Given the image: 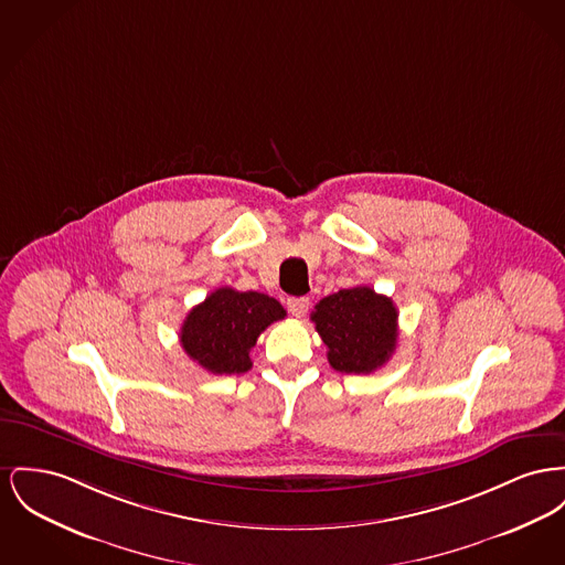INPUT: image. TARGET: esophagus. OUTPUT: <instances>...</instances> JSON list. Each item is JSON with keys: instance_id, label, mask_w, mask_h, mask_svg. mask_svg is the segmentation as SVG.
<instances>
[{"instance_id": "34e87169", "label": "esophagus", "mask_w": 565, "mask_h": 565, "mask_svg": "<svg viewBox=\"0 0 565 565\" xmlns=\"http://www.w3.org/2000/svg\"><path fill=\"white\" fill-rule=\"evenodd\" d=\"M288 311L295 316V318H302L309 309V299H288Z\"/></svg>"}]
</instances>
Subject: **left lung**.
I'll list each match as a JSON object with an SVG mask.
<instances>
[{
  "label": "left lung",
  "instance_id": "8db88e82",
  "mask_svg": "<svg viewBox=\"0 0 565 565\" xmlns=\"http://www.w3.org/2000/svg\"><path fill=\"white\" fill-rule=\"evenodd\" d=\"M397 307L369 286L339 290L316 305L311 322L334 371L373 373L397 348Z\"/></svg>",
  "mask_w": 565,
  "mask_h": 565
}]
</instances>
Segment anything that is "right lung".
I'll return each instance as SVG.
<instances>
[{"label":"right lung","instance_id":"obj_1","mask_svg":"<svg viewBox=\"0 0 565 565\" xmlns=\"http://www.w3.org/2000/svg\"><path fill=\"white\" fill-rule=\"evenodd\" d=\"M284 318L286 309L273 297L217 288L188 313L179 339L202 369L215 375L245 373L252 369L249 352L260 332Z\"/></svg>","mask_w":565,"mask_h":565}]
</instances>
